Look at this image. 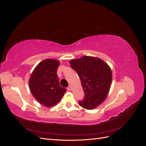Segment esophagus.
I'll return each mask as SVG.
<instances>
[{
  "label": "esophagus",
  "instance_id": "esophagus-1",
  "mask_svg": "<svg viewBox=\"0 0 146 146\" xmlns=\"http://www.w3.org/2000/svg\"><path fill=\"white\" fill-rule=\"evenodd\" d=\"M67 90H68V91H71V90H72V87H71V86H69L68 87V88H67Z\"/></svg>",
  "mask_w": 146,
  "mask_h": 146
}]
</instances>
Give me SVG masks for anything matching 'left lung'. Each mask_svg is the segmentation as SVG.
<instances>
[{
    "label": "left lung",
    "instance_id": "obj_1",
    "mask_svg": "<svg viewBox=\"0 0 146 146\" xmlns=\"http://www.w3.org/2000/svg\"><path fill=\"white\" fill-rule=\"evenodd\" d=\"M77 72L85 92L79 105L86 110L98 107L107 98L111 85L112 72L108 64L98 57L83 56L69 61Z\"/></svg>",
    "mask_w": 146,
    "mask_h": 146
}]
</instances>
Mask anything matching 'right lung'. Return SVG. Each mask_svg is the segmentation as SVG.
I'll return each mask as SVG.
<instances>
[{
    "label": "right lung",
    "mask_w": 146,
    "mask_h": 146,
    "mask_svg": "<svg viewBox=\"0 0 146 146\" xmlns=\"http://www.w3.org/2000/svg\"><path fill=\"white\" fill-rule=\"evenodd\" d=\"M60 61L46 59L41 61L32 72L29 79V88L38 102L47 107L58 104L66 91L60 86L57 68Z\"/></svg>",
    "instance_id": "add662e5"
}]
</instances>
